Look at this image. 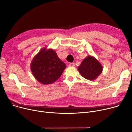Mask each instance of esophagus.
<instances>
[{
	"label": "esophagus",
	"mask_w": 132,
	"mask_h": 132,
	"mask_svg": "<svg viewBox=\"0 0 132 132\" xmlns=\"http://www.w3.org/2000/svg\"><path fill=\"white\" fill-rule=\"evenodd\" d=\"M75 66V64L74 63H70L69 64V66L70 67H74Z\"/></svg>",
	"instance_id": "1"
}]
</instances>
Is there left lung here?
Wrapping results in <instances>:
<instances>
[{
	"label": "left lung",
	"mask_w": 132,
	"mask_h": 132,
	"mask_svg": "<svg viewBox=\"0 0 132 132\" xmlns=\"http://www.w3.org/2000/svg\"><path fill=\"white\" fill-rule=\"evenodd\" d=\"M78 70L82 77L94 80L102 73L103 67L98 60L89 55L82 61Z\"/></svg>",
	"instance_id": "8db88e82"
}]
</instances>
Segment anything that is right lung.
Wrapping results in <instances>:
<instances>
[{
  "label": "right lung",
  "instance_id": "obj_1",
  "mask_svg": "<svg viewBox=\"0 0 132 132\" xmlns=\"http://www.w3.org/2000/svg\"><path fill=\"white\" fill-rule=\"evenodd\" d=\"M66 66L55 51L47 47L42 48L34 57L30 68L32 75L43 85L51 84L56 81L63 73Z\"/></svg>",
  "mask_w": 132,
  "mask_h": 132
}]
</instances>
